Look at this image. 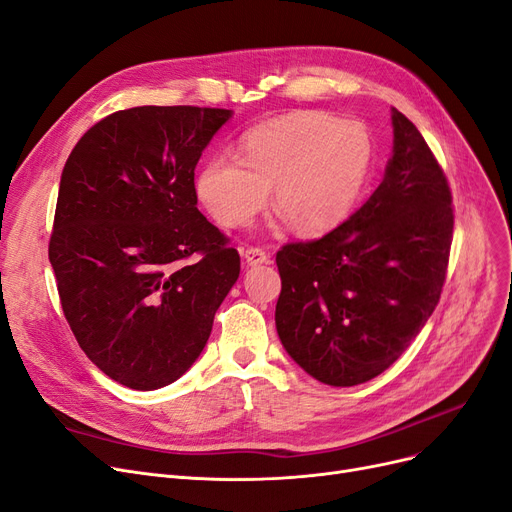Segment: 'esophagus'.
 Returning <instances> with one entry per match:
<instances>
[{
  "instance_id": "obj_1",
  "label": "esophagus",
  "mask_w": 512,
  "mask_h": 512,
  "mask_svg": "<svg viewBox=\"0 0 512 512\" xmlns=\"http://www.w3.org/2000/svg\"><path fill=\"white\" fill-rule=\"evenodd\" d=\"M244 257V263L247 265H263V263H270V255L265 253L263 249H257V247H249L247 251L242 253Z\"/></svg>"
}]
</instances>
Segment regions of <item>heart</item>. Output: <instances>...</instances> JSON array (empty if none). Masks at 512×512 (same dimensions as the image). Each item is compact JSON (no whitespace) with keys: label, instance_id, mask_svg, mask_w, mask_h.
Listing matches in <instances>:
<instances>
[{"label":"heart","instance_id":"b5f03b06","mask_svg":"<svg viewBox=\"0 0 512 512\" xmlns=\"http://www.w3.org/2000/svg\"><path fill=\"white\" fill-rule=\"evenodd\" d=\"M374 163V140L360 121L301 113L261 123L240 142V159H209L196 194L226 228H242L268 201L301 234L341 226L360 203Z\"/></svg>","mask_w":512,"mask_h":512}]
</instances>
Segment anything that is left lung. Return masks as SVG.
<instances>
[{
	"mask_svg": "<svg viewBox=\"0 0 512 512\" xmlns=\"http://www.w3.org/2000/svg\"><path fill=\"white\" fill-rule=\"evenodd\" d=\"M381 186L339 228L276 255V328L316 381L353 387L385 372L431 318L446 282L454 209L416 125L391 108Z\"/></svg>",
	"mask_w": 512,
	"mask_h": 512,
	"instance_id": "left-lung-1",
	"label": "left lung"
}]
</instances>
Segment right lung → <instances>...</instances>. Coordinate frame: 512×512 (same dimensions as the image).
Returning a JSON list of instances; mask_svg holds the SVG:
<instances>
[{
    "instance_id": "add662e5",
    "label": "right lung",
    "mask_w": 512,
    "mask_h": 512,
    "mask_svg": "<svg viewBox=\"0 0 512 512\" xmlns=\"http://www.w3.org/2000/svg\"><path fill=\"white\" fill-rule=\"evenodd\" d=\"M226 108L136 106L87 129L60 177L50 263L79 347L161 389L196 362L240 255L196 209L194 169Z\"/></svg>"
}]
</instances>
